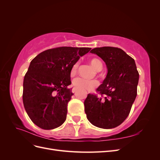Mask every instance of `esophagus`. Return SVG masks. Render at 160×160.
<instances>
[{
  "mask_svg": "<svg viewBox=\"0 0 160 160\" xmlns=\"http://www.w3.org/2000/svg\"><path fill=\"white\" fill-rule=\"evenodd\" d=\"M72 93H75L76 92H77V89H76L75 88H73V89H72Z\"/></svg>",
  "mask_w": 160,
  "mask_h": 160,
  "instance_id": "34e87169",
  "label": "esophagus"
}]
</instances>
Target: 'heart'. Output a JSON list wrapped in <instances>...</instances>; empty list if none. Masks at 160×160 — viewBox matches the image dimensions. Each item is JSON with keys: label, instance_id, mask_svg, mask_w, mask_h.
<instances>
[{"label": "heart", "instance_id": "obj_1", "mask_svg": "<svg viewBox=\"0 0 160 160\" xmlns=\"http://www.w3.org/2000/svg\"><path fill=\"white\" fill-rule=\"evenodd\" d=\"M89 62L91 66L93 67L97 71H100L102 70L103 65L98 59L92 58V59L89 60ZM78 67V62H75V64L72 65L70 71L71 77H74L77 74ZM73 85L75 87V88H76L77 89L91 91L97 88V87L99 85V82L96 80L88 81L81 78H77L73 81Z\"/></svg>", "mask_w": 160, "mask_h": 160}]
</instances>
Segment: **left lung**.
<instances>
[{
	"label": "left lung",
	"mask_w": 160,
	"mask_h": 160,
	"mask_svg": "<svg viewBox=\"0 0 160 160\" xmlns=\"http://www.w3.org/2000/svg\"><path fill=\"white\" fill-rule=\"evenodd\" d=\"M103 59L108 73L97 91L100 98L88 94L85 100L87 118L95 126L111 129L128 118L137 96L139 72L133 58L122 49L103 47L91 51Z\"/></svg>",
	"instance_id": "8db88e82"
}]
</instances>
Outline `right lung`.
I'll return each instance as SVG.
<instances>
[{
  "mask_svg": "<svg viewBox=\"0 0 160 160\" xmlns=\"http://www.w3.org/2000/svg\"><path fill=\"white\" fill-rule=\"evenodd\" d=\"M91 48L61 47L39 53L31 61L23 81L22 101L32 122L43 129L65 122L67 104L73 95L70 71Z\"/></svg>",
  "mask_w": 160,
  "mask_h": 160,
  "instance_id": "right-lung-1",
  "label": "right lung"
}]
</instances>
